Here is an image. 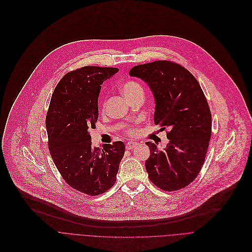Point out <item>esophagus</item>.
I'll list each match as a JSON object with an SVG mask.
<instances>
[{
	"instance_id": "obj_1",
	"label": "esophagus",
	"mask_w": 252,
	"mask_h": 252,
	"mask_svg": "<svg viewBox=\"0 0 252 252\" xmlns=\"http://www.w3.org/2000/svg\"><path fill=\"white\" fill-rule=\"evenodd\" d=\"M137 145H138V143H136V142H134V141H129V142L126 144V148H127L128 150H131V149H134L135 147H137Z\"/></svg>"
}]
</instances>
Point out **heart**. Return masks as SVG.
<instances>
[{"label": "heart", "mask_w": 252, "mask_h": 252, "mask_svg": "<svg viewBox=\"0 0 252 252\" xmlns=\"http://www.w3.org/2000/svg\"><path fill=\"white\" fill-rule=\"evenodd\" d=\"M121 90L123 94L126 96L127 99L131 100L132 98L138 96V95H143V87L141 84L135 80H127L121 85ZM105 108V103L102 104V109L104 110ZM126 133L128 135H136L137 134V128L134 126H129L126 130Z\"/></svg>", "instance_id": "1"}]
</instances>
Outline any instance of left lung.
I'll return each mask as SVG.
<instances>
[{
	"mask_svg": "<svg viewBox=\"0 0 252 252\" xmlns=\"http://www.w3.org/2000/svg\"><path fill=\"white\" fill-rule=\"evenodd\" d=\"M152 90L154 123L168 127L169 144L159 150L147 142L150 157L145 162L150 181L166 191L184 189L202 170L212 137V113L205 93L195 77L171 61L139 64L129 71Z\"/></svg>",
	"mask_w": 252,
	"mask_h": 252,
	"instance_id": "obj_1",
	"label": "left lung"
}]
</instances>
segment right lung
I'll return each mask as SVG.
<instances>
[{
  "mask_svg": "<svg viewBox=\"0 0 252 252\" xmlns=\"http://www.w3.org/2000/svg\"><path fill=\"white\" fill-rule=\"evenodd\" d=\"M116 67L83 66L58 83L45 117L48 150L65 183L88 195L111 189L125 153L122 141L93 148L89 130L96 128L98 95Z\"/></svg>",
  "mask_w": 252,
  "mask_h": 252,
  "instance_id": "right-lung-1",
  "label": "right lung"
}]
</instances>
